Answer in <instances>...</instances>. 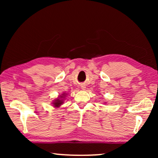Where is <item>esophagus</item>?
Masks as SVG:
<instances>
[{"label": "esophagus", "instance_id": "obj_1", "mask_svg": "<svg viewBox=\"0 0 158 158\" xmlns=\"http://www.w3.org/2000/svg\"><path fill=\"white\" fill-rule=\"evenodd\" d=\"M81 89H82V90H85V85H81Z\"/></svg>", "mask_w": 158, "mask_h": 158}]
</instances>
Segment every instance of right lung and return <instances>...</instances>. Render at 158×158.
Wrapping results in <instances>:
<instances>
[{
  "instance_id": "1",
  "label": "right lung",
  "mask_w": 158,
  "mask_h": 158,
  "mask_svg": "<svg viewBox=\"0 0 158 158\" xmlns=\"http://www.w3.org/2000/svg\"><path fill=\"white\" fill-rule=\"evenodd\" d=\"M65 93H63L62 94V96L60 95L59 98H58L57 99H56V100L53 101V106H55V107H59V106L62 105L63 103V99L65 98Z\"/></svg>"
}]
</instances>
